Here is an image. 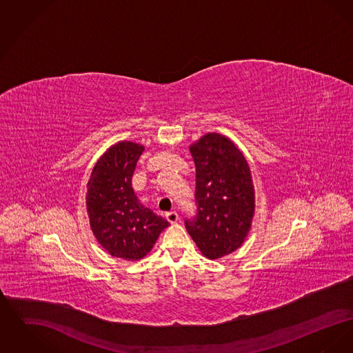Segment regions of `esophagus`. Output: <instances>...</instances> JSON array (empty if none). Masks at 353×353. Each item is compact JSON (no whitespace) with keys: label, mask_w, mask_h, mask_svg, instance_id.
I'll return each instance as SVG.
<instances>
[{"label":"esophagus","mask_w":353,"mask_h":353,"mask_svg":"<svg viewBox=\"0 0 353 353\" xmlns=\"http://www.w3.org/2000/svg\"><path fill=\"white\" fill-rule=\"evenodd\" d=\"M165 217H167V219H168L170 223H176L177 219H179V214H177V212H168V213L165 214Z\"/></svg>","instance_id":"34e87169"}]
</instances>
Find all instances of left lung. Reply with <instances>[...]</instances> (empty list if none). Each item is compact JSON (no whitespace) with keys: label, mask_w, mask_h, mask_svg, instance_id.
<instances>
[{"label":"left lung","mask_w":353,"mask_h":353,"mask_svg":"<svg viewBox=\"0 0 353 353\" xmlns=\"http://www.w3.org/2000/svg\"><path fill=\"white\" fill-rule=\"evenodd\" d=\"M189 151L196 164L197 216L186 219L185 228L202 255L214 261L239 249L252 229V170L243 153L223 134H203Z\"/></svg>","instance_id":"left-lung-1"}]
</instances>
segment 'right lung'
<instances>
[{
    "label": "right lung",
    "instance_id": "right-lung-1",
    "mask_svg": "<svg viewBox=\"0 0 353 353\" xmlns=\"http://www.w3.org/2000/svg\"><path fill=\"white\" fill-rule=\"evenodd\" d=\"M144 145L119 141L97 161L87 183L85 208L91 230L112 256L140 261L154 246L169 222L140 203L132 176Z\"/></svg>",
    "mask_w": 353,
    "mask_h": 353
}]
</instances>
